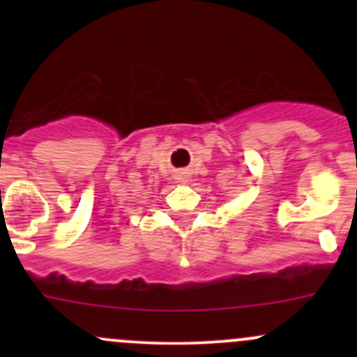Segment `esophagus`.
<instances>
[{"label": "esophagus", "instance_id": "esophagus-1", "mask_svg": "<svg viewBox=\"0 0 357 357\" xmlns=\"http://www.w3.org/2000/svg\"><path fill=\"white\" fill-rule=\"evenodd\" d=\"M179 179H181V181H186L188 178H186V176H179Z\"/></svg>", "mask_w": 357, "mask_h": 357}]
</instances>
